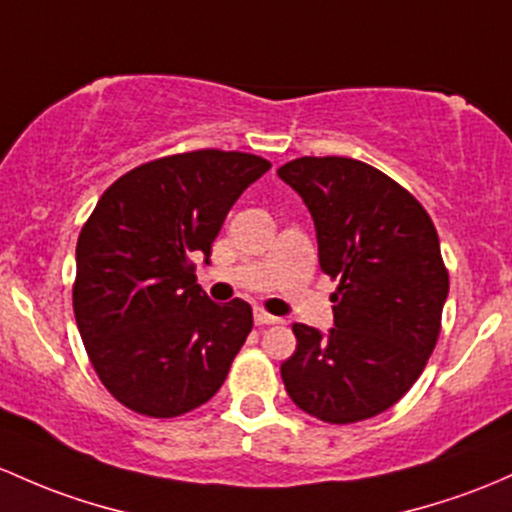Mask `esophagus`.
<instances>
[{
  "label": "esophagus",
  "instance_id": "1",
  "mask_svg": "<svg viewBox=\"0 0 512 512\" xmlns=\"http://www.w3.org/2000/svg\"><path fill=\"white\" fill-rule=\"evenodd\" d=\"M254 322L258 324V327H263V324H278L280 320H278V317L268 315V312L261 310V307H256V310H254Z\"/></svg>",
  "mask_w": 512,
  "mask_h": 512
}]
</instances>
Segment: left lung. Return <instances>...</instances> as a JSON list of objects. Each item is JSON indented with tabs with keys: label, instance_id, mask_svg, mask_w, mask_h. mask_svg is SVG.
<instances>
[{
	"label": "left lung",
	"instance_id": "obj_1",
	"mask_svg": "<svg viewBox=\"0 0 512 512\" xmlns=\"http://www.w3.org/2000/svg\"><path fill=\"white\" fill-rule=\"evenodd\" d=\"M278 175L312 214L320 268L339 278L334 327L293 324L285 390L317 420H368L408 393L437 344L449 293L437 229L408 190L354 158H295Z\"/></svg>",
	"mask_w": 512,
	"mask_h": 512
}]
</instances>
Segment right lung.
I'll list each match as a JSON object with an SVG mask.
<instances>
[{"mask_svg":"<svg viewBox=\"0 0 512 512\" xmlns=\"http://www.w3.org/2000/svg\"><path fill=\"white\" fill-rule=\"evenodd\" d=\"M268 168L217 148L158 158L109 185L82 227L75 320L104 388L129 410L178 417L222 388L254 315L239 298H207L190 256L210 258L234 202Z\"/></svg>","mask_w":512,"mask_h":512,"instance_id":"right-lung-1","label":"right lung"}]
</instances>
